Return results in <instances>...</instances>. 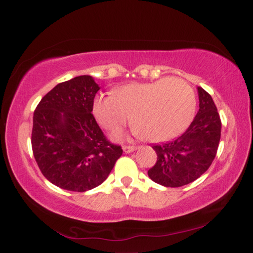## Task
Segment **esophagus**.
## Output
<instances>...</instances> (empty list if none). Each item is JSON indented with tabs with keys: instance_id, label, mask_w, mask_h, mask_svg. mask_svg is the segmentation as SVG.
<instances>
[{
	"instance_id": "esophagus-1",
	"label": "esophagus",
	"mask_w": 253,
	"mask_h": 253,
	"mask_svg": "<svg viewBox=\"0 0 253 253\" xmlns=\"http://www.w3.org/2000/svg\"><path fill=\"white\" fill-rule=\"evenodd\" d=\"M123 150L125 153H130V152H133L136 150V146L133 145H124L123 146Z\"/></svg>"
}]
</instances>
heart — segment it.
<instances>
[{
    "mask_svg": "<svg viewBox=\"0 0 253 253\" xmlns=\"http://www.w3.org/2000/svg\"><path fill=\"white\" fill-rule=\"evenodd\" d=\"M194 91L180 79L133 83L94 98V118L108 130H117L130 117L131 127L144 141L163 142L186 129L194 118Z\"/></svg>",
    "mask_w": 253,
    "mask_h": 253,
    "instance_id": "heart-1",
    "label": "heart"
}]
</instances>
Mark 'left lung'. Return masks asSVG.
Masks as SVG:
<instances>
[{
  "instance_id": "8db88e82",
  "label": "left lung",
  "mask_w": 253,
  "mask_h": 253,
  "mask_svg": "<svg viewBox=\"0 0 253 253\" xmlns=\"http://www.w3.org/2000/svg\"><path fill=\"white\" fill-rule=\"evenodd\" d=\"M199 110L178 138L153 145L158 159L148 177L164 187L188 184L205 173L214 161L220 139L219 115L211 94L198 86Z\"/></svg>"
}]
</instances>
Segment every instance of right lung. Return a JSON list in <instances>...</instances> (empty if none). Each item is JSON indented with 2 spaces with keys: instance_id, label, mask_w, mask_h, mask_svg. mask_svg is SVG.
Wrapping results in <instances>:
<instances>
[{
  "instance_id": "obj_1",
  "label": "right lung",
  "mask_w": 253,
  "mask_h": 253,
  "mask_svg": "<svg viewBox=\"0 0 253 253\" xmlns=\"http://www.w3.org/2000/svg\"><path fill=\"white\" fill-rule=\"evenodd\" d=\"M99 89L92 76H76L51 89L34 112L35 160L43 177L62 189L84 192L100 186L123 154L92 115Z\"/></svg>"
}]
</instances>
